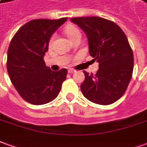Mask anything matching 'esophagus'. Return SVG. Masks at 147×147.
I'll return each instance as SVG.
<instances>
[{"instance_id":"34e87169","label":"esophagus","mask_w":147,"mask_h":147,"mask_svg":"<svg viewBox=\"0 0 147 147\" xmlns=\"http://www.w3.org/2000/svg\"><path fill=\"white\" fill-rule=\"evenodd\" d=\"M75 70L73 69H69L68 70V73H69V74H74V73H75Z\"/></svg>"}]
</instances>
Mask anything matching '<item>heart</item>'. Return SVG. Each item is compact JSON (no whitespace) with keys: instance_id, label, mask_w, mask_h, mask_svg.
<instances>
[{"instance_id":"obj_1","label":"heart","mask_w":147,"mask_h":147,"mask_svg":"<svg viewBox=\"0 0 147 147\" xmlns=\"http://www.w3.org/2000/svg\"><path fill=\"white\" fill-rule=\"evenodd\" d=\"M64 32L66 34V36L69 37V39L72 41L73 39H74L76 37H81V33H80L79 29H78L76 26H74V25H68L65 27L64 29ZM53 36L51 37L50 39V43H52L53 40Z\"/></svg>"}]
</instances>
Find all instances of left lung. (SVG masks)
I'll return each instance as SVG.
<instances>
[{
    "instance_id": "1",
    "label": "left lung",
    "mask_w": 147,
    "mask_h": 147,
    "mask_svg": "<svg viewBox=\"0 0 147 147\" xmlns=\"http://www.w3.org/2000/svg\"><path fill=\"white\" fill-rule=\"evenodd\" d=\"M70 21L86 34L92 61L99 63L95 75L83 71L82 94L99 105L115 102L126 92L133 74V51L126 34L114 22L99 17L74 18Z\"/></svg>"
}]
</instances>
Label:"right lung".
I'll return each instance as SVG.
<instances>
[{
    "label": "right lung",
    "mask_w": 147,
    "mask_h": 147,
    "mask_svg": "<svg viewBox=\"0 0 147 147\" xmlns=\"http://www.w3.org/2000/svg\"><path fill=\"white\" fill-rule=\"evenodd\" d=\"M67 19L32 20L21 26L10 41L8 74L20 96L31 104L52 102L66 78L67 69L53 71L45 65L44 56L51 36Z\"/></svg>",
    "instance_id": "right-lung-1"
}]
</instances>
